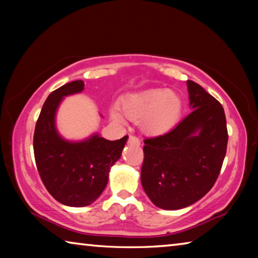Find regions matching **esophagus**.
Listing matches in <instances>:
<instances>
[{
  "mask_svg": "<svg viewBox=\"0 0 258 258\" xmlns=\"http://www.w3.org/2000/svg\"><path fill=\"white\" fill-rule=\"evenodd\" d=\"M128 143H131V145H134V146H139L140 145V140H139L138 137H135V135H130Z\"/></svg>",
  "mask_w": 258,
  "mask_h": 258,
  "instance_id": "34e87169",
  "label": "esophagus"
}]
</instances>
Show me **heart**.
Masks as SVG:
<instances>
[{
	"label": "heart",
	"mask_w": 258,
	"mask_h": 258,
	"mask_svg": "<svg viewBox=\"0 0 258 258\" xmlns=\"http://www.w3.org/2000/svg\"><path fill=\"white\" fill-rule=\"evenodd\" d=\"M120 109L132 120H141V128L149 135L169 132L180 121L183 100L169 90L154 89L126 95L120 101ZM111 118L123 123L124 117L117 108L110 110Z\"/></svg>",
	"instance_id": "1"
}]
</instances>
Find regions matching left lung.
Returning a JSON list of instances; mask_svg holds the SVG:
<instances>
[{
	"label": "left lung",
	"mask_w": 258,
	"mask_h": 258,
	"mask_svg": "<svg viewBox=\"0 0 258 258\" xmlns=\"http://www.w3.org/2000/svg\"><path fill=\"white\" fill-rule=\"evenodd\" d=\"M186 85L192 111L143 147L142 186L152 204L167 211L190 206L212 189L228 147L222 104L197 83Z\"/></svg>",
	"instance_id": "left-lung-1"
}]
</instances>
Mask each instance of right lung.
Returning <instances> with one entry per match:
<instances>
[{
    "label": "right lung",
    "instance_id": "right-lung-1",
    "mask_svg": "<svg viewBox=\"0 0 258 258\" xmlns=\"http://www.w3.org/2000/svg\"><path fill=\"white\" fill-rule=\"evenodd\" d=\"M84 90L74 81L50 93L43 104L34 132V156L43 184L55 200L66 206H89L108 183L111 166L120 158L128 137L109 141L94 134L72 142L60 137L55 113L62 99Z\"/></svg>",
    "mask_w": 258,
    "mask_h": 258
}]
</instances>
